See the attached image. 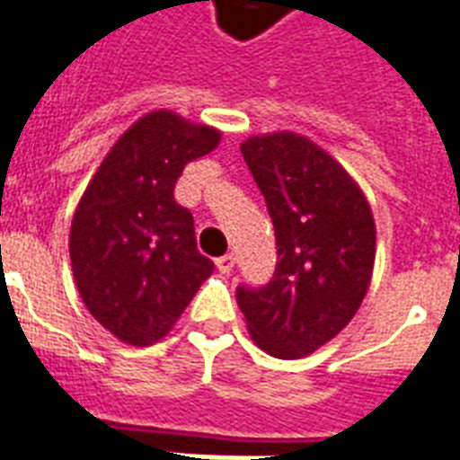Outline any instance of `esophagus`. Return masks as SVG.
<instances>
[{"label": "esophagus", "mask_w": 460, "mask_h": 460, "mask_svg": "<svg viewBox=\"0 0 460 460\" xmlns=\"http://www.w3.org/2000/svg\"><path fill=\"white\" fill-rule=\"evenodd\" d=\"M216 266H218L220 273H233L234 268V256L233 253H226V256H220V259H216Z\"/></svg>", "instance_id": "esophagus-1"}]
</instances>
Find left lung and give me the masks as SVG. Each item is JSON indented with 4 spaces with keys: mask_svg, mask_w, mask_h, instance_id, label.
I'll list each match as a JSON object with an SVG mask.
<instances>
[{
    "mask_svg": "<svg viewBox=\"0 0 460 460\" xmlns=\"http://www.w3.org/2000/svg\"><path fill=\"white\" fill-rule=\"evenodd\" d=\"M275 226L278 268L266 288L237 289L256 347L304 358L347 328L370 288L376 220L347 168L299 132L242 142Z\"/></svg>",
    "mask_w": 460,
    "mask_h": 460,
    "instance_id": "1",
    "label": "left lung"
}]
</instances>
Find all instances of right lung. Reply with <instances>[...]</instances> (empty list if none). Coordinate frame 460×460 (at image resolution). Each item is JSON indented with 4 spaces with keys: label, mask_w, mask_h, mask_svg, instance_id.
Instances as JSON below:
<instances>
[{
    "label": "right lung",
    "mask_w": 460,
    "mask_h": 460,
    "mask_svg": "<svg viewBox=\"0 0 460 460\" xmlns=\"http://www.w3.org/2000/svg\"><path fill=\"white\" fill-rule=\"evenodd\" d=\"M218 145L220 130L207 123L149 111L116 139L80 197L68 234L75 288L126 344L164 340L213 273L172 190L190 161Z\"/></svg>",
    "instance_id": "1"
}]
</instances>
